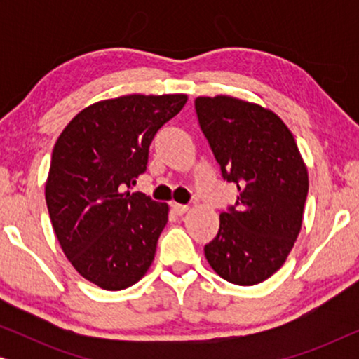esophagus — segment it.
Returning a JSON list of instances; mask_svg holds the SVG:
<instances>
[{"label": "esophagus", "instance_id": "1", "mask_svg": "<svg viewBox=\"0 0 359 359\" xmlns=\"http://www.w3.org/2000/svg\"><path fill=\"white\" fill-rule=\"evenodd\" d=\"M171 209H173V212L175 214H178V215H183V214H186L189 210V208L188 205H184V204H178V203H173L171 204Z\"/></svg>", "mask_w": 359, "mask_h": 359}]
</instances>
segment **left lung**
Instances as JSON below:
<instances>
[{
    "label": "left lung",
    "instance_id": "left-lung-1",
    "mask_svg": "<svg viewBox=\"0 0 359 359\" xmlns=\"http://www.w3.org/2000/svg\"><path fill=\"white\" fill-rule=\"evenodd\" d=\"M194 104L224 180L238 189L205 259L225 281L259 284L283 266L301 232L307 166L292 132L268 107L227 95L198 96Z\"/></svg>",
    "mask_w": 359,
    "mask_h": 359
}]
</instances>
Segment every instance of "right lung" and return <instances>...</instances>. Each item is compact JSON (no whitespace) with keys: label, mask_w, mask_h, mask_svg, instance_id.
Here are the masks:
<instances>
[{"label":"right lung","mask_w":359,"mask_h":359,"mask_svg":"<svg viewBox=\"0 0 359 359\" xmlns=\"http://www.w3.org/2000/svg\"><path fill=\"white\" fill-rule=\"evenodd\" d=\"M188 95H124L85 107L52 151L46 203L72 266L106 291L134 286L149 271L170 208L124 191L147 170L149 147Z\"/></svg>","instance_id":"right-lung-1"}]
</instances>
